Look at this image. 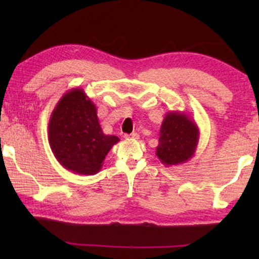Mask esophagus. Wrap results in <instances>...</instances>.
<instances>
[{
  "instance_id": "1",
  "label": "esophagus",
  "mask_w": 259,
  "mask_h": 259,
  "mask_svg": "<svg viewBox=\"0 0 259 259\" xmlns=\"http://www.w3.org/2000/svg\"><path fill=\"white\" fill-rule=\"evenodd\" d=\"M124 138L128 139V140H136L139 138V135L138 134H125L124 135Z\"/></svg>"
}]
</instances>
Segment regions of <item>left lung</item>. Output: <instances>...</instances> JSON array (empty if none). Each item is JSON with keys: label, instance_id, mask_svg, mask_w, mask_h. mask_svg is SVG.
<instances>
[{"label": "left lung", "instance_id": "1", "mask_svg": "<svg viewBox=\"0 0 259 259\" xmlns=\"http://www.w3.org/2000/svg\"><path fill=\"white\" fill-rule=\"evenodd\" d=\"M199 135V128L188 113L167 112L156 149L159 160L164 166H176L190 160L196 152Z\"/></svg>", "mask_w": 259, "mask_h": 259}]
</instances>
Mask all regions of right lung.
Instances as JSON below:
<instances>
[{
	"mask_svg": "<svg viewBox=\"0 0 259 259\" xmlns=\"http://www.w3.org/2000/svg\"><path fill=\"white\" fill-rule=\"evenodd\" d=\"M49 144L62 167L79 175H95L118 144L117 136L103 134L96 104L83 89L65 92L49 120Z\"/></svg>",
	"mask_w": 259,
	"mask_h": 259,
	"instance_id": "add662e5",
	"label": "right lung"
}]
</instances>
